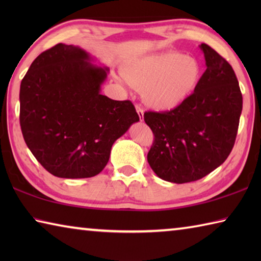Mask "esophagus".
<instances>
[{
    "instance_id": "obj_1",
    "label": "esophagus",
    "mask_w": 261,
    "mask_h": 261,
    "mask_svg": "<svg viewBox=\"0 0 261 261\" xmlns=\"http://www.w3.org/2000/svg\"><path fill=\"white\" fill-rule=\"evenodd\" d=\"M136 110H137V113H138V115H139L140 122H143L144 121V110H143V108H140L139 106H136Z\"/></svg>"
}]
</instances>
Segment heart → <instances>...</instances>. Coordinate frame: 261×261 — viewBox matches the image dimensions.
Masks as SVG:
<instances>
[{
  "label": "heart",
  "mask_w": 261,
  "mask_h": 261,
  "mask_svg": "<svg viewBox=\"0 0 261 261\" xmlns=\"http://www.w3.org/2000/svg\"><path fill=\"white\" fill-rule=\"evenodd\" d=\"M131 86L143 90L148 107L168 112L183 105L199 86L202 68L199 61L178 51L148 55L123 69Z\"/></svg>",
  "instance_id": "heart-1"
}]
</instances>
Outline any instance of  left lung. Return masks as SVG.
Masks as SVG:
<instances>
[{
	"label": "left lung",
	"mask_w": 261,
	"mask_h": 261,
	"mask_svg": "<svg viewBox=\"0 0 261 261\" xmlns=\"http://www.w3.org/2000/svg\"><path fill=\"white\" fill-rule=\"evenodd\" d=\"M206 71L199 86L170 112L144 114L155 139L147 161L158 177L189 183L226 161L235 144L243 98L231 65L206 43Z\"/></svg>",
	"instance_id": "8db88e82"
}]
</instances>
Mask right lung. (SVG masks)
Returning <instances> with one entry per match:
<instances>
[{
  "instance_id": "add662e5",
  "label": "right lung",
  "mask_w": 261,
  "mask_h": 261,
  "mask_svg": "<svg viewBox=\"0 0 261 261\" xmlns=\"http://www.w3.org/2000/svg\"><path fill=\"white\" fill-rule=\"evenodd\" d=\"M79 46L41 53L20 84V127L34 158L61 178L93 177L113 144L139 121L131 101L100 93L109 69Z\"/></svg>"
}]
</instances>
